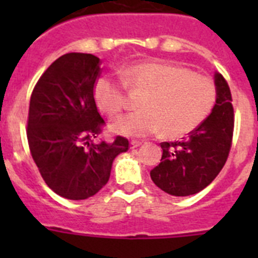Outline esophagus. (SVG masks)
<instances>
[{"label": "esophagus", "instance_id": "34e87169", "mask_svg": "<svg viewBox=\"0 0 258 258\" xmlns=\"http://www.w3.org/2000/svg\"><path fill=\"white\" fill-rule=\"evenodd\" d=\"M141 145H142V142H141V141H132L131 149H137V147H140Z\"/></svg>", "mask_w": 258, "mask_h": 258}]
</instances>
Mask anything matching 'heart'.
Wrapping results in <instances>:
<instances>
[{
	"instance_id": "b5f03b06",
	"label": "heart",
	"mask_w": 258,
	"mask_h": 258,
	"mask_svg": "<svg viewBox=\"0 0 258 258\" xmlns=\"http://www.w3.org/2000/svg\"><path fill=\"white\" fill-rule=\"evenodd\" d=\"M122 80L98 77L93 88L98 108L107 116H117L126 107L125 89L143 92L141 111L112 122L116 133L146 137L163 129L169 138L195 131L209 116L217 99L211 77L168 61H143L126 67Z\"/></svg>"
}]
</instances>
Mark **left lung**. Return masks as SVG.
I'll use <instances>...</instances> for the list:
<instances>
[{
  "instance_id": "obj_1",
  "label": "left lung",
  "mask_w": 258,
  "mask_h": 258,
  "mask_svg": "<svg viewBox=\"0 0 258 258\" xmlns=\"http://www.w3.org/2000/svg\"><path fill=\"white\" fill-rule=\"evenodd\" d=\"M217 99L212 112L182 141L160 143L163 155L150 172L157 187L174 197L206 188L226 163L234 133L231 92L221 74L214 75Z\"/></svg>"
}]
</instances>
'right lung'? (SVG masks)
<instances>
[{"label": "right lung", "instance_id": "add662e5", "mask_svg": "<svg viewBox=\"0 0 258 258\" xmlns=\"http://www.w3.org/2000/svg\"><path fill=\"white\" fill-rule=\"evenodd\" d=\"M99 75L98 56L68 52L42 74L29 101L31 155L45 183L66 199L95 195L108 182L115 157L129 149L120 136L113 143L94 142L106 124L93 95Z\"/></svg>", "mask_w": 258, "mask_h": 258}]
</instances>
